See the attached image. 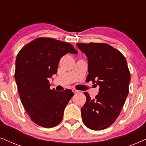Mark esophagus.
<instances>
[{"label": "esophagus", "instance_id": "1", "mask_svg": "<svg viewBox=\"0 0 146 146\" xmlns=\"http://www.w3.org/2000/svg\"><path fill=\"white\" fill-rule=\"evenodd\" d=\"M72 91L74 93H78L79 92V91L78 90H76V89H72Z\"/></svg>", "mask_w": 146, "mask_h": 146}]
</instances>
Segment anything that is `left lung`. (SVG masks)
I'll use <instances>...</instances> for the list:
<instances>
[{
	"mask_svg": "<svg viewBox=\"0 0 146 146\" xmlns=\"http://www.w3.org/2000/svg\"><path fill=\"white\" fill-rule=\"evenodd\" d=\"M88 59V81L100 87L95 99L85 92L87 101L81 108L82 122L92 130H103L119 116L129 93L130 72L125 57L106 43H77Z\"/></svg>",
	"mask_w": 146,
	"mask_h": 146,
	"instance_id": "obj_1",
	"label": "left lung"
}]
</instances>
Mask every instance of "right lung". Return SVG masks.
Masks as SVG:
<instances>
[{
  "instance_id": "1",
  "label": "right lung",
  "mask_w": 146,
  "mask_h": 146,
  "mask_svg": "<svg viewBox=\"0 0 146 146\" xmlns=\"http://www.w3.org/2000/svg\"><path fill=\"white\" fill-rule=\"evenodd\" d=\"M67 53L78 51L68 42L40 37L23 46L16 57L15 79L19 98L31 120L40 127L58 125L74 95L70 89L62 92L50 89L48 80Z\"/></svg>"
}]
</instances>
